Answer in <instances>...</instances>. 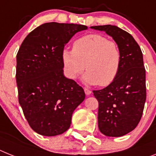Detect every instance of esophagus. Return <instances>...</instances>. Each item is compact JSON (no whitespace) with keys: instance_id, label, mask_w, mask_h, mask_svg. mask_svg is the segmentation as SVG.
I'll use <instances>...</instances> for the list:
<instances>
[{"instance_id":"1","label":"esophagus","mask_w":156,"mask_h":156,"mask_svg":"<svg viewBox=\"0 0 156 156\" xmlns=\"http://www.w3.org/2000/svg\"><path fill=\"white\" fill-rule=\"evenodd\" d=\"M84 91H85V94H86V95H87V96H89V95H90L91 94V90H90L89 89L87 88H85L84 89Z\"/></svg>"}]
</instances>
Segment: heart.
<instances>
[{"label":"heart","mask_w":156,"mask_h":156,"mask_svg":"<svg viewBox=\"0 0 156 156\" xmlns=\"http://www.w3.org/2000/svg\"><path fill=\"white\" fill-rule=\"evenodd\" d=\"M121 52L116 42L100 34L75 40L73 50H62V60L68 78L75 79L87 70L82 80L87 85L106 86L116 79L121 65Z\"/></svg>","instance_id":"1"}]
</instances>
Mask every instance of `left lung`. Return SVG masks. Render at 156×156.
Returning a JSON list of instances; mask_svg holds the SVG:
<instances>
[{
  "instance_id": "left-lung-1",
  "label": "left lung",
  "mask_w": 156,
  "mask_h": 156,
  "mask_svg": "<svg viewBox=\"0 0 156 156\" xmlns=\"http://www.w3.org/2000/svg\"><path fill=\"white\" fill-rule=\"evenodd\" d=\"M113 39L121 52V65L116 79L107 87L94 90L99 103L98 128L106 136L120 137L140 122L146 101V74L143 54L134 38L114 25L92 26Z\"/></svg>"
}]
</instances>
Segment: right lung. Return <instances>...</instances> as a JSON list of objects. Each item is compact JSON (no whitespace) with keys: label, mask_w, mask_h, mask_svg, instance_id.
<instances>
[{"label":"right lung","mask_w":156,"mask_h":156,"mask_svg":"<svg viewBox=\"0 0 156 156\" xmlns=\"http://www.w3.org/2000/svg\"><path fill=\"white\" fill-rule=\"evenodd\" d=\"M75 23H45L31 31L16 55L19 103L30 127L55 136L70 126L72 114L84 101L83 89L63 74L62 51L77 32Z\"/></svg>","instance_id":"add662e5"}]
</instances>
